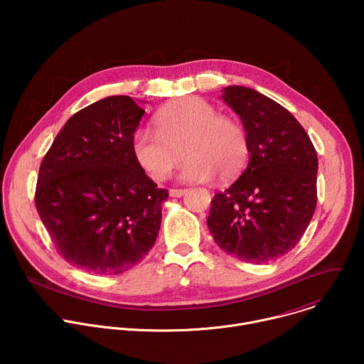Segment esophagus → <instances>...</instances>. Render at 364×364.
Returning <instances> with one entry per match:
<instances>
[{
    "mask_svg": "<svg viewBox=\"0 0 364 364\" xmlns=\"http://www.w3.org/2000/svg\"><path fill=\"white\" fill-rule=\"evenodd\" d=\"M168 193H170L171 197H183V196L187 193V190H183V188H171Z\"/></svg>",
    "mask_w": 364,
    "mask_h": 364,
    "instance_id": "esophagus-1",
    "label": "esophagus"
}]
</instances>
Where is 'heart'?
Returning <instances> with one entry per match:
<instances>
[{
	"instance_id": "1",
	"label": "heart",
	"mask_w": 364,
	"mask_h": 364,
	"mask_svg": "<svg viewBox=\"0 0 364 364\" xmlns=\"http://www.w3.org/2000/svg\"><path fill=\"white\" fill-rule=\"evenodd\" d=\"M157 131L141 128L134 134L132 152L154 181H164L187 157L180 178L204 183L232 178L246 166L249 141L245 128L201 97L171 103L155 118Z\"/></svg>"
}]
</instances>
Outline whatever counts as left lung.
Instances as JSON below:
<instances>
[{
	"instance_id": "8db88e82",
	"label": "left lung",
	"mask_w": 364,
	"mask_h": 364,
	"mask_svg": "<svg viewBox=\"0 0 364 364\" xmlns=\"http://www.w3.org/2000/svg\"><path fill=\"white\" fill-rule=\"evenodd\" d=\"M222 92L243 124L250 157L240 177L215 194L207 226L226 253L249 264L269 262L295 247L314 216L317 152L278 102L237 85Z\"/></svg>"
}]
</instances>
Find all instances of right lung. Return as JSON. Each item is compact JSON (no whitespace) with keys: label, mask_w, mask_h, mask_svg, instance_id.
<instances>
[{"label":"right lung","mask_w":364,"mask_h":364,"mask_svg":"<svg viewBox=\"0 0 364 364\" xmlns=\"http://www.w3.org/2000/svg\"><path fill=\"white\" fill-rule=\"evenodd\" d=\"M144 114L131 96L103 97L65 124L41 161L38 216L58 252L83 271L122 274L157 240L168 191L134 157Z\"/></svg>","instance_id":"right-lung-1"}]
</instances>
